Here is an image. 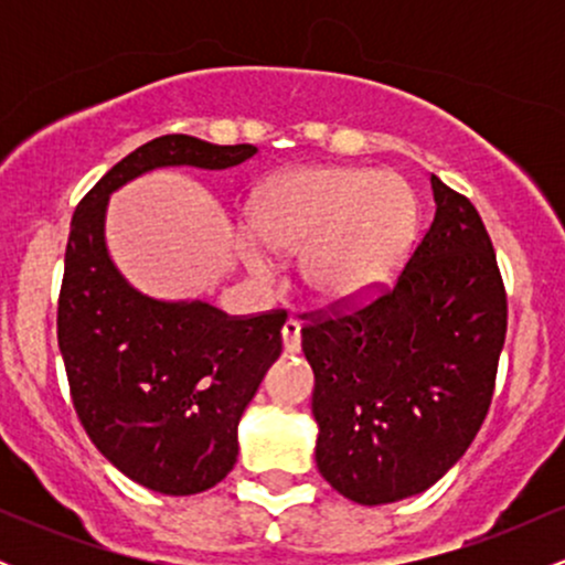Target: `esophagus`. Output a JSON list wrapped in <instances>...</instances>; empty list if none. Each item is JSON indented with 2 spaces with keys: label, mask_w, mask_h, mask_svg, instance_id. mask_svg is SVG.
<instances>
[{
  "label": "esophagus",
  "mask_w": 565,
  "mask_h": 565,
  "mask_svg": "<svg viewBox=\"0 0 565 565\" xmlns=\"http://www.w3.org/2000/svg\"><path fill=\"white\" fill-rule=\"evenodd\" d=\"M300 329L302 323L297 319H287L281 327V345L284 353H300Z\"/></svg>",
  "instance_id": "esophagus-1"
}]
</instances>
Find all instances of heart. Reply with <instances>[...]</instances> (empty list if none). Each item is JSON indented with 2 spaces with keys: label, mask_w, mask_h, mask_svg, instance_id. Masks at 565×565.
Listing matches in <instances>:
<instances>
[{
  "label": "heart",
  "mask_w": 565,
  "mask_h": 565,
  "mask_svg": "<svg viewBox=\"0 0 565 565\" xmlns=\"http://www.w3.org/2000/svg\"><path fill=\"white\" fill-rule=\"evenodd\" d=\"M252 230L238 252L252 276L276 274V252H300L302 287L327 308L372 300L404 263L417 199L398 174L316 164L278 172L249 204Z\"/></svg>",
  "instance_id": "obj_1"
}]
</instances>
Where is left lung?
<instances>
[{
  "label": "left lung",
  "instance_id": "left-lung-1",
  "mask_svg": "<svg viewBox=\"0 0 565 565\" xmlns=\"http://www.w3.org/2000/svg\"><path fill=\"white\" fill-rule=\"evenodd\" d=\"M430 185L436 215L391 287L302 327L316 374V465L334 491L369 508L430 489L468 451L508 332L481 215L436 174Z\"/></svg>",
  "mask_w": 565,
  "mask_h": 565
}]
</instances>
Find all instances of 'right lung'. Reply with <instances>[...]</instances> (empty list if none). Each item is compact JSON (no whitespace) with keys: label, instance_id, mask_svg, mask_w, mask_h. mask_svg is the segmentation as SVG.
Instances as JSON below:
<instances>
[{"label":"right lung","instance_id":"1","mask_svg":"<svg viewBox=\"0 0 565 565\" xmlns=\"http://www.w3.org/2000/svg\"><path fill=\"white\" fill-rule=\"evenodd\" d=\"M255 153L249 142L164 135L103 174L71 220L57 300L71 398L97 451L159 494H199L233 470L238 419L281 355L287 313L246 319L201 300L142 295L108 255V196L161 167L228 170Z\"/></svg>","mask_w":565,"mask_h":565}]
</instances>
